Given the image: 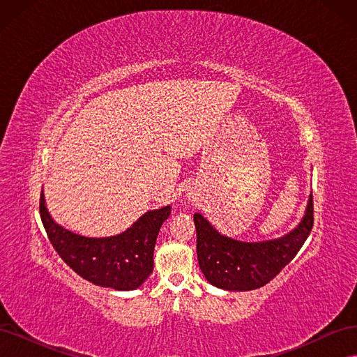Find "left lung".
Masks as SVG:
<instances>
[{
  "label": "left lung",
  "mask_w": 357,
  "mask_h": 357,
  "mask_svg": "<svg viewBox=\"0 0 357 357\" xmlns=\"http://www.w3.org/2000/svg\"><path fill=\"white\" fill-rule=\"evenodd\" d=\"M197 228V255L202 274L225 290H253L265 286L296 256L314 223L312 195L304 219L282 238L243 243L215 231L202 214H193Z\"/></svg>",
  "instance_id": "1"
}]
</instances>
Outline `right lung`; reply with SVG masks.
I'll return each instance as SVG.
<instances>
[{
	"label": "right lung",
	"mask_w": 357,
	"mask_h": 357,
	"mask_svg": "<svg viewBox=\"0 0 357 357\" xmlns=\"http://www.w3.org/2000/svg\"><path fill=\"white\" fill-rule=\"evenodd\" d=\"M171 207L143 214L125 232L88 238L62 228L46 208L45 195L40 197V215L53 248L74 273L88 282L114 290H134L153 271V250L162 223Z\"/></svg>",
	"instance_id": "obj_1"
}]
</instances>
